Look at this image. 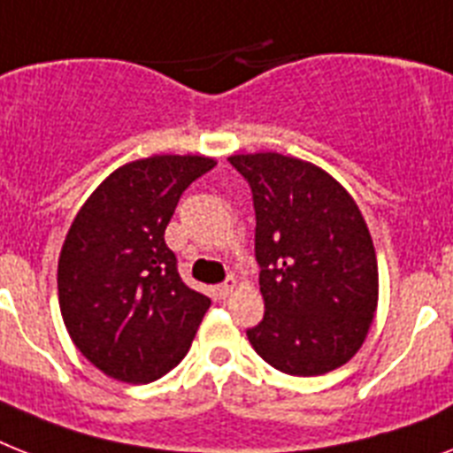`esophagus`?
<instances>
[{"label": "esophagus", "mask_w": 453, "mask_h": 453, "mask_svg": "<svg viewBox=\"0 0 453 453\" xmlns=\"http://www.w3.org/2000/svg\"><path fill=\"white\" fill-rule=\"evenodd\" d=\"M235 287H238V282H235V278H226V280H224V282H222V285H218V294H219V296H222V298H226V296H229V294H231V291L235 289Z\"/></svg>", "instance_id": "1"}]
</instances>
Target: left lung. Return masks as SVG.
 Wrapping results in <instances>:
<instances>
[{
    "mask_svg": "<svg viewBox=\"0 0 453 453\" xmlns=\"http://www.w3.org/2000/svg\"><path fill=\"white\" fill-rule=\"evenodd\" d=\"M257 215L264 319L250 345L287 375H324L361 349L377 310L375 245L345 187L280 152L231 155Z\"/></svg>",
    "mask_w": 453,
    "mask_h": 453,
    "instance_id": "8db88e82",
    "label": "left lung"
}]
</instances>
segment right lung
Instances as JSON below:
<instances>
[{
  "instance_id": "obj_1",
  "label": "right lung",
  "mask_w": 453,
  "mask_h": 453,
  "mask_svg": "<svg viewBox=\"0 0 453 453\" xmlns=\"http://www.w3.org/2000/svg\"><path fill=\"white\" fill-rule=\"evenodd\" d=\"M152 155L115 168L71 222L58 264L62 319L104 375L148 384L189 352L211 298L178 275L164 231L182 192L215 166Z\"/></svg>"
}]
</instances>
